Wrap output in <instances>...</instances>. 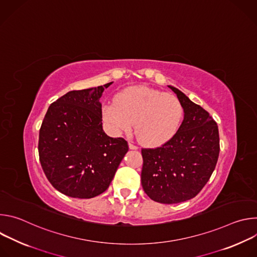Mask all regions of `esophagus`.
<instances>
[{
	"mask_svg": "<svg viewBox=\"0 0 257 257\" xmlns=\"http://www.w3.org/2000/svg\"><path fill=\"white\" fill-rule=\"evenodd\" d=\"M129 149H130V150H134V151H136V150H138V146H136V145H134L133 143L129 142Z\"/></svg>",
	"mask_w": 257,
	"mask_h": 257,
	"instance_id": "1",
	"label": "esophagus"
}]
</instances>
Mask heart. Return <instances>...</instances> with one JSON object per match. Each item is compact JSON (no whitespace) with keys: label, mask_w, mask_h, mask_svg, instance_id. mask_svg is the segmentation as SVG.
Wrapping results in <instances>:
<instances>
[{"label":"heart","mask_w":257,"mask_h":257,"mask_svg":"<svg viewBox=\"0 0 257 257\" xmlns=\"http://www.w3.org/2000/svg\"><path fill=\"white\" fill-rule=\"evenodd\" d=\"M183 107L173 94L148 86H131L116 100L102 106V120L114 132H135L141 143L157 148L171 140L179 130Z\"/></svg>","instance_id":"b5f03b06"}]
</instances>
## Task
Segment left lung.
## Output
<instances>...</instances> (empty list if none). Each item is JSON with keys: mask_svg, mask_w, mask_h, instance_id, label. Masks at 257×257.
<instances>
[{"mask_svg": "<svg viewBox=\"0 0 257 257\" xmlns=\"http://www.w3.org/2000/svg\"><path fill=\"white\" fill-rule=\"evenodd\" d=\"M169 87L184 109V120L171 140L157 149L141 150L143 190L165 204L195 197L208 182L219 154L215 121L178 88Z\"/></svg>", "mask_w": 257, "mask_h": 257, "instance_id": "8db88e82", "label": "left lung"}]
</instances>
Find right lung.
Returning a JSON list of instances; mask_svg holds the SVG:
<instances>
[{
	"mask_svg": "<svg viewBox=\"0 0 257 257\" xmlns=\"http://www.w3.org/2000/svg\"><path fill=\"white\" fill-rule=\"evenodd\" d=\"M113 82L72 90L48 108L40 129L39 155L51 184L74 198H92L104 192L128 152L122 138L102 129L104 88Z\"/></svg>",
	"mask_w": 257,
	"mask_h": 257,
	"instance_id": "right-lung-1",
	"label": "right lung"
}]
</instances>
